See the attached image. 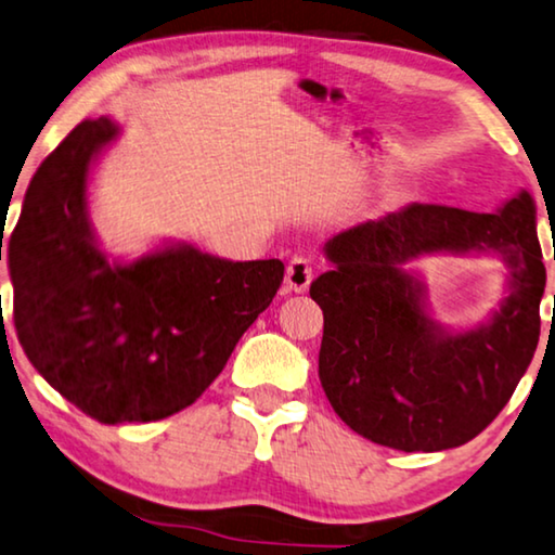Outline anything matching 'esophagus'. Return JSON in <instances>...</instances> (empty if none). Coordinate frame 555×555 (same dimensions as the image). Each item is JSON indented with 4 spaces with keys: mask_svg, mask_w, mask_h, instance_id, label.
Here are the masks:
<instances>
[{
    "mask_svg": "<svg viewBox=\"0 0 555 555\" xmlns=\"http://www.w3.org/2000/svg\"><path fill=\"white\" fill-rule=\"evenodd\" d=\"M314 278V262L307 255H295L293 260L287 262V272H285V285L289 293H305L310 287Z\"/></svg>",
    "mask_w": 555,
    "mask_h": 555,
    "instance_id": "obj_1",
    "label": "esophagus"
}]
</instances>
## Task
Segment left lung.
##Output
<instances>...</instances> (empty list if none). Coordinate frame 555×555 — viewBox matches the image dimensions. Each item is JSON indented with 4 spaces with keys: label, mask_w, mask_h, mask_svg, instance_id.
<instances>
[{
    "label": "left lung",
    "mask_w": 555,
    "mask_h": 555,
    "mask_svg": "<svg viewBox=\"0 0 555 555\" xmlns=\"http://www.w3.org/2000/svg\"><path fill=\"white\" fill-rule=\"evenodd\" d=\"M496 249L515 289L491 326L444 336L401 262L422 251ZM335 268L310 285L322 307L320 382L339 420L374 444L444 451L508 404L541 335L545 268L526 191L499 212L412 203L327 243Z\"/></svg>",
    "instance_id": "obj_1"
}]
</instances>
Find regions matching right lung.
I'll return each mask as SVG.
<instances>
[{
	"mask_svg": "<svg viewBox=\"0 0 555 555\" xmlns=\"http://www.w3.org/2000/svg\"><path fill=\"white\" fill-rule=\"evenodd\" d=\"M116 135L87 118L34 173L10 237L16 337L41 377L101 424L191 406L283 285L280 260L191 245L108 266L87 218L91 158Z\"/></svg>",
	"mask_w": 555,
	"mask_h": 555,
	"instance_id": "add662e5",
	"label": "right lung"
}]
</instances>
